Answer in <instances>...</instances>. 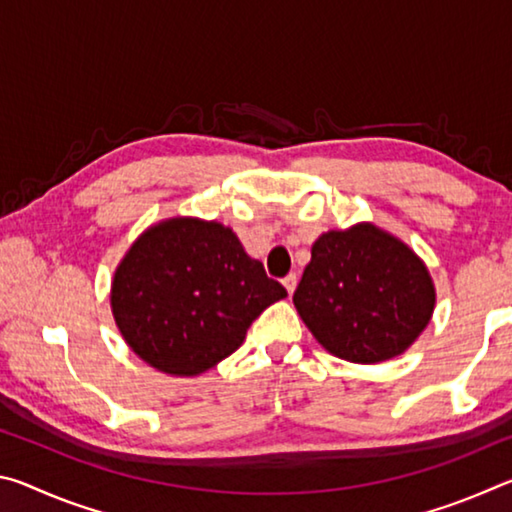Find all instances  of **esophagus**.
I'll return each instance as SVG.
<instances>
[{"mask_svg": "<svg viewBox=\"0 0 512 512\" xmlns=\"http://www.w3.org/2000/svg\"><path fill=\"white\" fill-rule=\"evenodd\" d=\"M282 284H284V289H287L289 293H293V291H296V284H298V275H296V273H289V275L282 280Z\"/></svg>", "mask_w": 512, "mask_h": 512, "instance_id": "34e87169", "label": "esophagus"}]
</instances>
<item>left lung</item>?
<instances>
[{"instance_id": "8db88e82", "label": "left lung", "mask_w": 512, "mask_h": 512, "mask_svg": "<svg viewBox=\"0 0 512 512\" xmlns=\"http://www.w3.org/2000/svg\"><path fill=\"white\" fill-rule=\"evenodd\" d=\"M433 302L427 266L402 241L366 223L320 237L293 293L318 343L352 363L402 354L429 325Z\"/></svg>"}]
</instances>
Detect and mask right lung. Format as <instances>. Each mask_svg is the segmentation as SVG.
Segmentation results:
<instances>
[{"label":"right lung","instance_id":"1","mask_svg":"<svg viewBox=\"0 0 512 512\" xmlns=\"http://www.w3.org/2000/svg\"><path fill=\"white\" fill-rule=\"evenodd\" d=\"M287 296L230 228L171 219L135 241L112 282V314L137 357L198 375L230 357L248 327Z\"/></svg>","mask_w":512,"mask_h":512}]
</instances>
